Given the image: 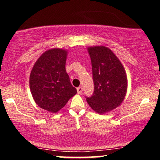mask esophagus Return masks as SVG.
I'll return each instance as SVG.
<instances>
[{"label": "esophagus", "mask_w": 160, "mask_h": 160, "mask_svg": "<svg viewBox=\"0 0 160 160\" xmlns=\"http://www.w3.org/2000/svg\"><path fill=\"white\" fill-rule=\"evenodd\" d=\"M77 90H78V94H81L82 92V88L81 86H79L78 88H77Z\"/></svg>", "instance_id": "obj_1"}]
</instances>
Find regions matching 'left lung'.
Instances as JSON below:
<instances>
[{"instance_id":"1","label":"left lung","mask_w":160,"mask_h":160,"mask_svg":"<svg viewBox=\"0 0 160 160\" xmlns=\"http://www.w3.org/2000/svg\"><path fill=\"white\" fill-rule=\"evenodd\" d=\"M91 58L94 92L86 97L89 105L96 113L115 109L122 104L127 91L126 71L116 55L108 47H88Z\"/></svg>"}]
</instances>
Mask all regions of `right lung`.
Here are the masks:
<instances>
[{"label": "right lung", "instance_id": "add662e5", "mask_svg": "<svg viewBox=\"0 0 160 160\" xmlns=\"http://www.w3.org/2000/svg\"><path fill=\"white\" fill-rule=\"evenodd\" d=\"M68 51L53 48L43 52L31 71L29 86L34 102L46 111L57 113L65 107L77 89L65 70Z\"/></svg>", "mask_w": 160, "mask_h": 160}]
</instances>
